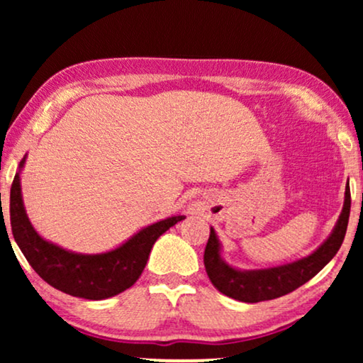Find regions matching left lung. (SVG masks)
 Instances as JSON below:
<instances>
[{"instance_id":"obj_1","label":"left lung","mask_w":363,"mask_h":363,"mask_svg":"<svg viewBox=\"0 0 363 363\" xmlns=\"http://www.w3.org/2000/svg\"><path fill=\"white\" fill-rule=\"evenodd\" d=\"M349 216L350 188L349 183H347L345 201L339 221H337L332 235L311 256L302 257V259L291 262V264L257 271H240L228 266L221 259L220 241H218L215 230L211 228L210 238H208L205 247V256H203L206 274L210 277L211 284L225 296L231 297V299L241 302L277 299V297L289 294V292L296 291L297 287L306 284L337 255L345 238Z\"/></svg>"}]
</instances>
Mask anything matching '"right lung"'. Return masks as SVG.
Instances as JSON below:
<instances>
[{"mask_svg":"<svg viewBox=\"0 0 363 363\" xmlns=\"http://www.w3.org/2000/svg\"><path fill=\"white\" fill-rule=\"evenodd\" d=\"M24 158L19 163V170ZM185 216H172L143 228L127 242L102 255H77L43 240L34 231L24 211L19 172L14 175L9 195V220L14 241L29 264L49 286L69 296L102 301L135 284L145 267L152 246L168 228Z\"/></svg>","mask_w":363,"mask_h":363,"instance_id":"add662e5","label":"right lung"}]
</instances>
